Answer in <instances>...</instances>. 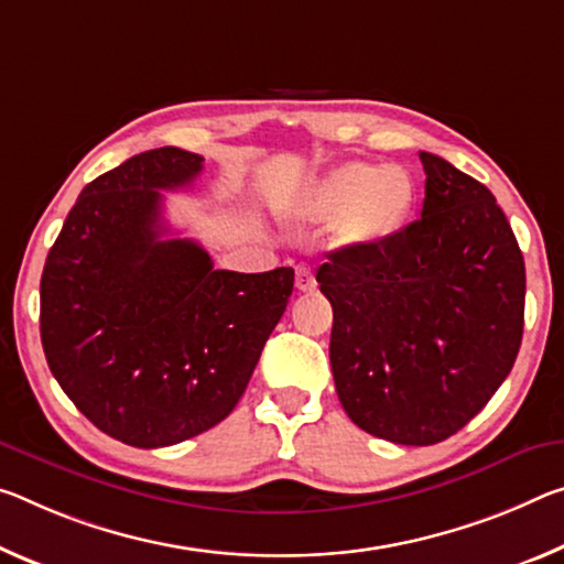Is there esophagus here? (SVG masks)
Returning a JSON list of instances; mask_svg holds the SVG:
<instances>
[{"mask_svg": "<svg viewBox=\"0 0 564 564\" xmlns=\"http://www.w3.org/2000/svg\"><path fill=\"white\" fill-rule=\"evenodd\" d=\"M296 289L303 291V293L316 291V275H314V271H311V268H306V265L296 268Z\"/></svg>", "mask_w": 564, "mask_h": 564, "instance_id": "obj_1", "label": "esophagus"}]
</instances>
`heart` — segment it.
<instances>
[{"instance_id": "1", "label": "heart", "mask_w": 564, "mask_h": 564, "mask_svg": "<svg viewBox=\"0 0 564 564\" xmlns=\"http://www.w3.org/2000/svg\"><path fill=\"white\" fill-rule=\"evenodd\" d=\"M414 198V181L404 167L344 163L311 183L293 213L308 223H338L346 246H377L406 226Z\"/></svg>"}]
</instances>
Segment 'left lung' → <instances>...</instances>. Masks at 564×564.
Instances as JSON below:
<instances>
[{
  "label": "left lung",
  "instance_id": "8db88e82",
  "mask_svg": "<svg viewBox=\"0 0 564 564\" xmlns=\"http://www.w3.org/2000/svg\"><path fill=\"white\" fill-rule=\"evenodd\" d=\"M422 218L318 268L334 308L330 371L348 419L379 440L429 446L471 422L512 371L524 258L495 195L419 153Z\"/></svg>",
  "mask_w": 564,
  "mask_h": 564
}]
</instances>
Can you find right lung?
I'll list each match as a JSON object with an SVG mask.
<instances>
[{
	"instance_id": "right-lung-1",
	"label": "right lung",
	"mask_w": 564,
	"mask_h": 564,
	"mask_svg": "<svg viewBox=\"0 0 564 564\" xmlns=\"http://www.w3.org/2000/svg\"><path fill=\"white\" fill-rule=\"evenodd\" d=\"M203 158L158 148L85 185L50 248L40 334L62 391L100 432L140 449L220 424L250 381L293 291V268H213L163 226V193Z\"/></svg>"
}]
</instances>
